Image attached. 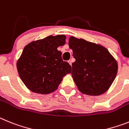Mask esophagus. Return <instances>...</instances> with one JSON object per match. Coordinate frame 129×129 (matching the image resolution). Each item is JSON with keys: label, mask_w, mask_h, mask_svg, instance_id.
<instances>
[{"label": "esophagus", "mask_w": 129, "mask_h": 129, "mask_svg": "<svg viewBox=\"0 0 129 129\" xmlns=\"http://www.w3.org/2000/svg\"><path fill=\"white\" fill-rule=\"evenodd\" d=\"M68 62H69V64H70L71 66V65H72V60H69V61H68Z\"/></svg>", "instance_id": "obj_1"}]
</instances>
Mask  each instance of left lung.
<instances>
[{
  "instance_id": "left-lung-1",
  "label": "left lung",
  "mask_w": 129,
  "mask_h": 129,
  "mask_svg": "<svg viewBox=\"0 0 129 129\" xmlns=\"http://www.w3.org/2000/svg\"><path fill=\"white\" fill-rule=\"evenodd\" d=\"M69 47L75 62L72 77L83 94L98 96L105 92L114 82L118 63L105 47L85 40L70 37Z\"/></svg>"
}]
</instances>
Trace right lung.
Segmentation results:
<instances>
[{"instance_id":"obj_1","label":"right lung","mask_w":129,"mask_h":129,"mask_svg":"<svg viewBox=\"0 0 129 129\" xmlns=\"http://www.w3.org/2000/svg\"><path fill=\"white\" fill-rule=\"evenodd\" d=\"M65 35H50L29 43L17 63L20 78L30 90L47 94L58 87L71 66L62 60L59 46L66 44Z\"/></svg>"}]
</instances>
